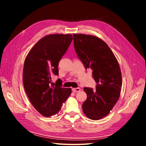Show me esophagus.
Here are the masks:
<instances>
[{
    "label": "esophagus",
    "mask_w": 146,
    "mask_h": 146,
    "mask_svg": "<svg viewBox=\"0 0 146 146\" xmlns=\"http://www.w3.org/2000/svg\"><path fill=\"white\" fill-rule=\"evenodd\" d=\"M72 90H73V92H79L80 90H81V88H73V89H72Z\"/></svg>",
    "instance_id": "34e87169"
}]
</instances>
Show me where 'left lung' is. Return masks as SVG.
I'll return each mask as SVG.
<instances>
[{
  "instance_id": "obj_1",
  "label": "left lung",
  "mask_w": 146,
  "mask_h": 146,
  "mask_svg": "<svg viewBox=\"0 0 146 146\" xmlns=\"http://www.w3.org/2000/svg\"><path fill=\"white\" fill-rule=\"evenodd\" d=\"M74 46L78 58L87 70H92L96 89L85 87L87 95L82 110L89 119L105 117L120 96L122 76L114 54L105 42L98 37L82 34L73 35Z\"/></svg>"
}]
</instances>
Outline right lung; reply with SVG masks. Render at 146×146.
I'll return each instance as SVG.
<instances>
[{"label":"right lung","mask_w":146,"mask_h":146,"mask_svg":"<svg viewBox=\"0 0 146 146\" xmlns=\"http://www.w3.org/2000/svg\"><path fill=\"white\" fill-rule=\"evenodd\" d=\"M72 40V35L46 36L35 45L25 60L23 87L31 104L44 116L58 113L72 93L70 88L62 87L60 79L53 83L51 77L59 75V62Z\"/></svg>","instance_id":"obj_1"}]
</instances>
